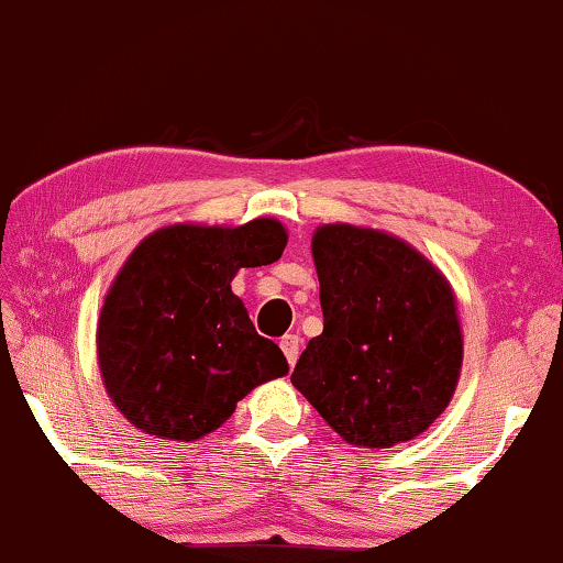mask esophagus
<instances>
[{"instance_id": "34e87169", "label": "esophagus", "mask_w": 563, "mask_h": 563, "mask_svg": "<svg viewBox=\"0 0 563 563\" xmlns=\"http://www.w3.org/2000/svg\"><path fill=\"white\" fill-rule=\"evenodd\" d=\"M279 347H282L284 357H287L289 365H291V367L297 365V360H299V350H301V340H299V334H284V336H282V342H279Z\"/></svg>"}]
</instances>
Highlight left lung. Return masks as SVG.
Listing matches in <instances>:
<instances>
[{"mask_svg":"<svg viewBox=\"0 0 563 563\" xmlns=\"http://www.w3.org/2000/svg\"><path fill=\"white\" fill-rule=\"evenodd\" d=\"M311 254L324 330L301 352L291 385L352 445L420 435L461 375L451 284L405 241L347 223L317 229Z\"/></svg>","mask_w":563,"mask_h":563,"instance_id":"1","label":"left lung"}]
</instances>
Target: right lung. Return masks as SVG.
Masks as SVG:
<instances>
[{
    "label": "right lung",
    "instance_id": "1",
    "mask_svg": "<svg viewBox=\"0 0 563 563\" xmlns=\"http://www.w3.org/2000/svg\"><path fill=\"white\" fill-rule=\"evenodd\" d=\"M287 246L279 221L236 229L176 227L141 241L106 297L98 322L102 383L115 408L155 438H203L256 385L289 372L256 334L231 291L239 269L274 264Z\"/></svg>",
    "mask_w": 563,
    "mask_h": 563
}]
</instances>
